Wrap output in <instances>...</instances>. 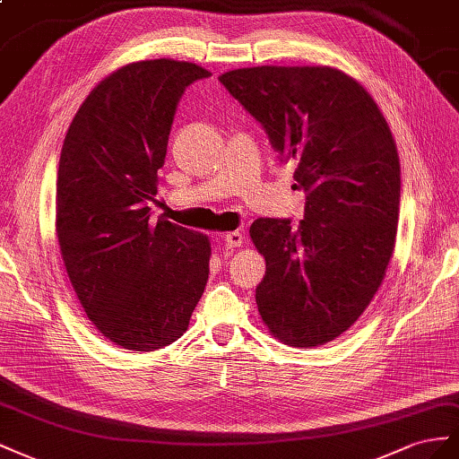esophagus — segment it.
<instances>
[{
	"label": "esophagus",
	"instance_id": "esophagus-1",
	"mask_svg": "<svg viewBox=\"0 0 459 459\" xmlns=\"http://www.w3.org/2000/svg\"><path fill=\"white\" fill-rule=\"evenodd\" d=\"M222 240L227 242L229 247H238L244 244V234L240 230H232V232H225L222 234Z\"/></svg>",
	"mask_w": 459,
	"mask_h": 459
}]
</instances>
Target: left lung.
Returning <instances> with one entry per match:
<instances>
[{"label": "left lung", "instance_id": "1", "mask_svg": "<svg viewBox=\"0 0 459 459\" xmlns=\"http://www.w3.org/2000/svg\"><path fill=\"white\" fill-rule=\"evenodd\" d=\"M261 123L304 219H257L250 237L267 271L255 288L269 333L294 348L331 342L359 319L394 252L400 157L381 109L356 78L333 67L234 69L219 76Z\"/></svg>", "mask_w": 459, "mask_h": 459}]
</instances>
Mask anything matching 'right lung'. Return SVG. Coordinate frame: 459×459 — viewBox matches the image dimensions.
<instances>
[{
	"label": "right lung",
	"instance_id": "obj_1",
	"mask_svg": "<svg viewBox=\"0 0 459 459\" xmlns=\"http://www.w3.org/2000/svg\"><path fill=\"white\" fill-rule=\"evenodd\" d=\"M209 71L175 59L128 63L90 91L63 142L56 230L88 319L113 344L153 351L185 334L212 244L152 219L178 100Z\"/></svg>",
	"mask_w": 459,
	"mask_h": 459
}]
</instances>
